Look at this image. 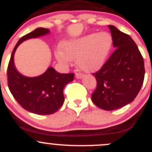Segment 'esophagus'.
I'll return each mask as SVG.
<instances>
[{
    "label": "esophagus",
    "instance_id": "34e87169",
    "mask_svg": "<svg viewBox=\"0 0 152 152\" xmlns=\"http://www.w3.org/2000/svg\"><path fill=\"white\" fill-rule=\"evenodd\" d=\"M76 78L77 79H81L83 78V74L80 73H76Z\"/></svg>",
    "mask_w": 152,
    "mask_h": 152
}]
</instances>
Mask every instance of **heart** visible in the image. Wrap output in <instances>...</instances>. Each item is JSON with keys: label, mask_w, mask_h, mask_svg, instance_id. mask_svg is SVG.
I'll list each match as a JSON object with an SVG mask.
<instances>
[{"label": "heart", "mask_w": 152, "mask_h": 152, "mask_svg": "<svg viewBox=\"0 0 152 152\" xmlns=\"http://www.w3.org/2000/svg\"><path fill=\"white\" fill-rule=\"evenodd\" d=\"M113 47V37L109 32L91 33L66 41L56 52L60 62L69 64L76 60L78 67L84 72L95 73L104 66Z\"/></svg>", "instance_id": "1"}]
</instances>
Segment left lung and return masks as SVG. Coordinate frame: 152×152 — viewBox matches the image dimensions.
<instances>
[{
  "label": "left lung",
  "mask_w": 152,
  "mask_h": 152,
  "mask_svg": "<svg viewBox=\"0 0 152 152\" xmlns=\"http://www.w3.org/2000/svg\"><path fill=\"white\" fill-rule=\"evenodd\" d=\"M116 48L103 67L94 73L97 88L91 95L96 106L113 110L132 102L143 84V57L130 36L109 25Z\"/></svg>",
  "instance_id": "8db88e82"
}]
</instances>
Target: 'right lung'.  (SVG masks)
<instances>
[{"mask_svg":"<svg viewBox=\"0 0 152 152\" xmlns=\"http://www.w3.org/2000/svg\"><path fill=\"white\" fill-rule=\"evenodd\" d=\"M49 33L48 28H37L22 37L13 49L7 67L8 87L16 102L25 110L40 115L52 114L60 109L64 102V87L73 81L74 74L57 73L50 66L39 76H23L15 66L14 54L24 41Z\"/></svg>","mask_w":152,"mask_h":152,"instance_id":"add662e5","label":"right lung"}]
</instances>
